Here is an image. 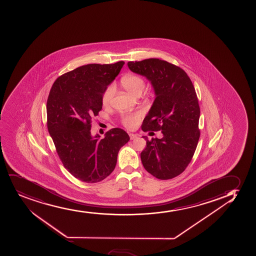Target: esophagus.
I'll return each mask as SVG.
<instances>
[{"label":"esophagus","mask_w":256,"mask_h":256,"mask_svg":"<svg viewBox=\"0 0 256 256\" xmlns=\"http://www.w3.org/2000/svg\"><path fill=\"white\" fill-rule=\"evenodd\" d=\"M130 140H135V138H138V136H137V135L136 134H130Z\"/></svg>","instance_id":"obj_1"}]
</instances>
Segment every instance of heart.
<instances>
[{
  "label": "heart",
  "mask_w": 256,
  "mask_h": 256,
  "mask_svg": "<svg viewBox=\"0 0 256 256\" xmlns=\"http://www.w3.org/2000/svg\"><path fill=\"white\" fill-rule=\"evenodd\" d=\"M122 86L128 92L134 96H140L144 90L146 82L143 78L138 75H128L121 79ZM115 94V86L110 85L102 95V104L104 106H109ZM142 119V112H135L134 114H124L122 116L121 122L126 128L132 130L138 126Z\"/></svg>",
  "instance_id": "1"
}]
</instances>
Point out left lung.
Wrapping results in <instances>:
<instances>
[{
    "mask_svg": "<svg viewBox=\"0 0 256 256\" xmlns=\"http://www.w3.org/2000/svg\"><path fill=\"white\" fill-rule=\"evenodd\" d=\"M128 66L146 78L155 92L142 130L162 134V138L152 140L143 136L146 147L140 154L142 164L156 178H174L192 161L200 137V108L194 86L184 70L159 58L130 61Z\"/></svg>",
    "mask_w": 256,
    "mask_h": 256,
    "instance_id": "left-lung-1",
    "label": "left lung"
}]
</instances>
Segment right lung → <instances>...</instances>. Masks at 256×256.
I'll return each instance as SVG.
<instances>
[{
	"label": "right lung",
	"instance_id": "obj_1",
	"mask_svg": "<svg viewBox=\"0 0 256 256\" xmlns=\"http://www.w3.org/2000/svg\"><path fill=\"white\" fill-rule=\"evenodd\" d=\"M89 64L60 76L46 102L48 130L64 167L79 180L97 183L115 170L119 150L130 140L122 128L100 140L91 134L92 119L102 109V95L124 66Z\"/></svg>",
	"mask_w": 256,
	"mask_h": 256
}]
</instances>
